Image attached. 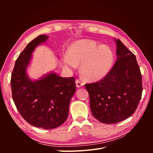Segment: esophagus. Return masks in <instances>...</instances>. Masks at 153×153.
Returning a JSON list of instances; mask_svg holds the SVG:
<instances>
[{"instance_id": "34e87169", "label": "esophagus", "mask_w": 153, "mask_h": 153, "mask_svg": "<svg viewBox=\"0 0 153 153\" xmlns=\"http://www.w3.org/2000/svg\"><path fill=\"white\" fill-rule=\"evenodd\" d=\"M84 83L79 80H76V85L77 87H82V86H84Z\"/></svg>"}]
</instances>
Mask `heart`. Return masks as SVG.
<instances>
[{
	"instance_id": "1",
	"label": "heart",
	"mask_w": 153,
	"mask_h": 153,
	"mask_svg": "<svg viewBox=\"0 0 153 153\" xmlns=\"http://www.w3.org/2000/svg\"><path fill=\"white\" fill-rule=\"evenodd\" d=\"M68 51V53L62 55L64 66L75 69L81 64L80 71L86 80L101 79L112 67V51L107 46H99L94 41L87 39L76 41L70 45Z\"/></svg>"
}]
</instances>
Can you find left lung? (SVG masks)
<instances>
[{
	"instance_id": "left-lung-1",
	"label": "left lung",
	"mask_w": 153,
	"mask_h": 153,
	"mask_svg": "<svg viewBox=\"0 0 153 153\" xmlns=\"http://www.w3.org/2000/svg\"><path fill=\"white\" fill-rule=\"evenodd\" d=\"M117 61L102 80L85 84L93 116L104 124H115L134 114L141 99L142 75L135 55L121 40Z\"/></svg>"
}]
</instances>
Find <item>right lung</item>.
<instances>
[{"instance_id": "obj_1", "label": "right lung", "mask_w": 153, "mask_h": 153, "mask_svg": "<svg viewBox=\"0 0 153 153\" xmlns=\"http://www.w3.org/2000/svg\"><path fill=\"white\" fill-rule=\"evenodd\" d=\"M48 39L40 35L27 45L16 59L12 72V97L22 117L32 126L57 128L66 121L71 99L76 90L74 77L64 78L52 72L32 80L27 74L32 53Z\"/></svg>"}]
</instances>
